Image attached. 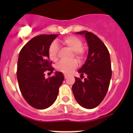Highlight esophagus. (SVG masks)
<instances>
[{
  "instance_id": "1",
  "label": "esophagus",
  "mask_w": 133,
  "mask_h": 133,
  "mask_svg": "<svg viewBox=\"0 0 133 133\" xmlns=\"http://www.w3.org/2000/svg\"><path fill=\"white\" fill-rule=\"evenodd\" d=\"M64 78H66L68 77V76L66 75H64Z\"/></svg>"
}]
</instances>
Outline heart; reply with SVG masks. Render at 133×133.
Here are the masks:
<instances>
[{"label":"heart","instance_id":"heart-1","mask_svg":"<svg viewBox=\"0 0 133 133\" xmlns=\"http://www.w3.org/2000/svg\"><path fill=\"white\" fill-rule=\"evenodd\" d=\"M62 43L69 49L73 51L74 55L77 58H81L84 55L83 49V41L77 36H69L62 40ZM59 50L58 44L56 41L50 43L48 48V55L51 61H56L58 58V52ZM78 66V62L77 60H72L69 62L61 61L56 65V70L65 74L72 72Z\"/></svg>","mask_w":133,"mask_h":133}]
</instances>
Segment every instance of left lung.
<instances>
[{
  "label": "left lung",
  "mask_w": 133,
  "mask_h": 133,
  "mask_svg": "<svg viewBox=\"0 0 133 133\" xmlns=\"http://www.w3.org/2000/svg\"><path fill=\"white\" fill-rule=\"evenodd\" d=\"M89 46V53L84 65L78 70L81 78L75 77L72 90L77 103L86 109H94L103 101L109 89L112 76L110 54L105 44L95 34L81 31Z\"/></svg>",
  "instance_id": "8db88e82"
}]
</instances>
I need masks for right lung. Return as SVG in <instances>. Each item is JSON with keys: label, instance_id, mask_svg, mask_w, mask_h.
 <instances>
[{"label": "right lung", "instance_id": "right-lung-1", "mask_svg": "<svg viewBox=\"0 0 133 133\" xmlns=\"http://www.w3.org/2000/svg\"><path fill=\"white\" fill-rule=\"evenodd\" d=\"M58 35H41L29 41L21 49L17 63V79L21 93L30 106L45 109L55 103L64 79L61 72L46 79L44 72H52L48 48Z\"/></svg>", "mask_w": 133, "mask_h": 133}]
</instances>
